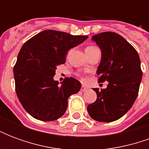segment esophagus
Wrapping results in <instances>:
<instances>
[{"label":"esophagus","instance_id":"obj_1","mask_svg":"<svg viewBox=\"0 0 149 149\" xmlns=\"http://www.w3.org/2000/svg\"><path fill=\"white\" fill-rule=\"evenodd\" d=\"M88 89V88L87 87H85L84 85H82V86H81V90L82 91V92H85V91H87Z\"/></svg>","mask_w":149,"mask_h":149}]
</instances>
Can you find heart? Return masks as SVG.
Instances as JSON below:
<instances>
[{
  "label": "heart",
  "instance_id": "heart-1",
  "mask_svg": "<svg viewBox=\"0 0 149 149\" xmlns=\"http://www.w3.org/2000/svg\"><path fill=\"white\" fill-rule=\"evenodd\" d=\"M96 47H94V46H89V47H88L87 49H86V51H89V50H91V49H95Z\"/></svg>",
  "mask_w": 149,
  "mask_h": 149
}]
</instances>
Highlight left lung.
Instances as JSON below:
<instances>
[{
  "mask_svg": "<svg viewBox=\"0 0 149 149\" xmlns=\"http://www.w3.org/2000/svg\"><path fill=\"white\" fill-rule=\"evenodd\" d=\"M92 40L101 50L98 82L109 84L106 88H93L97 98L88 105V112L97 121H115L131 109L136 99L142 78L141 60L133 46L116 33H100Z\"/></svg>",
  "mask_w": 149,
  "mask_h": 149,
  "instance_id": "1",
  "label": "left lung"
}]
</instances>
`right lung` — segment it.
I'll return each instance as SVG.
<instances>
[{
  "instance_id": "right-lung-1",
  "label": "right lung",
  "mask_w": 149,
  "mask_h": 149,
  "mask_svg": "<svg viewBox=\"0 0 149 149\" xmlns=\"http://www.w3.org/2000/svg\"><path fill=\"white\" fill-rule=\"evenodd\" d=\"M88 36L45 30L27 40L18 53L13 68L15 88L20 102L35 119L52 121L65 114L68 98L77 93L81 84L66 77L59 86L53 80L56 67L65 63L66 54Z\"/></svg>"
}]
</instances>
